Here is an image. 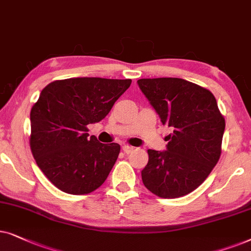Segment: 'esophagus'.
Instances as JSON below:
<instances>
[{
    "label": "esophagus",
    "instance_id": "34e87169",
    "mask_svg": "<svg viewBox=\"0 0 251 251\" xmlns=\"http://www.w3.org/2000/svg\"><path fill=\"white\" fill-rule=\"evenodd\" d=\"M123 151L128 155V153L134 151V148H133V147H131V146H128V145H125V146H123Z\"/></svg>",
    "mask_w": 251,
    "mask_h": 251
}]
</instances>
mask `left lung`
Listing matches in <instances>:
<instances>
[{
    "mask_svg": "<svg viewBox=\"0 0 251 251\" xmlns=\"http://www.w3.org/2000/svg\"><path fill=\"white\" fill-rule=\"evenodd\" d=\"M141 92L163 125L166 150L149 149L141 171L143 185L163 199H176L196 189L219 160L225 119L208 89L180 78L140 79Z\"/></svg>",
    "mask_w": 251,
    "mask_h": 251,
    "instance_id": "8db88e82",
    "label": "left lung"
}]
</instances>
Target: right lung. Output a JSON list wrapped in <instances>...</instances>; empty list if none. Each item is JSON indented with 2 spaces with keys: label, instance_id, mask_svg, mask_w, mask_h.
<instances>
[{
  "label": "right lung",
  "instance_id": "1",
  "mask_svg": "<svg viewBox=\"0 0 251 251\" xmlns=\"http://www.w3.org/2000/svg\"><path fill=\"white\" fill-rule=\"evenodd\" d=\"M131 79L70 78L42 89L31 110L29 146L36 164L62 192L98 189L118 158V143H101L87 125L101 122Z\"/></svg>",
  "mask_w": 251,
  "mask_h": 251
}]
</instances>
